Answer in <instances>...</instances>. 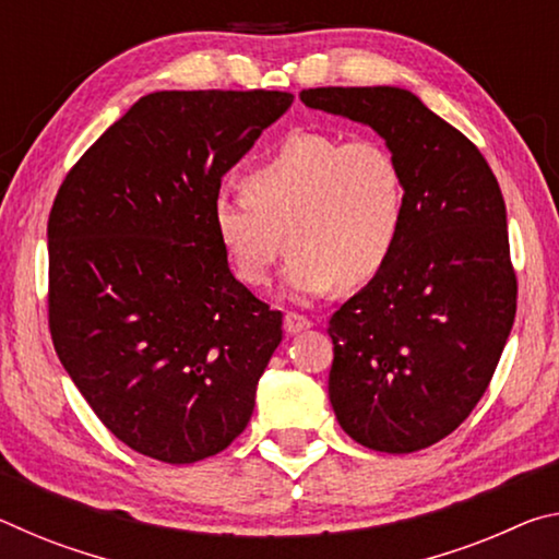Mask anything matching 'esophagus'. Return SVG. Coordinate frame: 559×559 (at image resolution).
<instances>
[{
	"label": "esophagus",
	"instance_id": "34e87169",
	"mask_svg": "<svg viewBox=\"0 0 559 559\" xmlns=\"http://www.w3.org/2000/svg\"><path fill=\"white\" fill-rule=\"evenodd\" d=\"M310 325H313V323H310V320L306 316H300V313H286V318H283V328H286L288 335L302 333V330H308Z\"/></svg>",
	"mask_w": 559,
	"mask_h": 559
}]
</instances>
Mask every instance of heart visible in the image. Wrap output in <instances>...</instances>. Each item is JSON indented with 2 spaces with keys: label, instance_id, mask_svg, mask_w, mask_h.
Listing matches in <instances>:
<instances>
[{
  "label": "heart",
  "instance_id": "obj_1",
  "mask_svg": "<svg viewBox=\"0 0 559 559\" xmlns=\"http://www.w3.org/2000/svg\"><path fill=\"white\" fill-rule=\"evenodd\" d=\"M404 222L406 177L392 150L318 130L290 132L249 167L243 194L222 189L212 202V229L234 276L266 286L288 246L286 281L298 296L372 283L390 266Z\"/></svg>",
  "mask_w": 559,
  "mask_h": 559
}]
</instances>
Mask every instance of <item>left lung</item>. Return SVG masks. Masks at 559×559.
I'll return each instance as SVG.
<instances>
[{"instance_id": "left-lung-1", "label": "left lung", "mask_w": 559, "mask_h": 559, "mask_svg": "<svg viewBox=\"0 0 559 559\" xmlns=\"http://www.w3.org/2000/svg\"><path fill=\"white\" fill-rule=\"evenodd\" d=\"M300 100L380 132L406 177L390 266L330 316V404L367 449H427L484 396L515 320L498 179L461 130L404 88H308Z\"/></svg>"}]
</instances>
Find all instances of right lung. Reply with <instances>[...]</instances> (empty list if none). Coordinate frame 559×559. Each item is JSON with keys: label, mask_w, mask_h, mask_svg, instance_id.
Masks as SVG:
<instances>
[{"label": "right lung", "mask_w": 559, "mask_h": 559, "mask_svg": "<svg viewBox=\"0 0 559 559\" xmlns=\"http://www.w3.org/2000/svg\"><path fill=\"white\" fill-rule=\"evenodd\" d=\"M290 103L286 91L150 93L56 194V355L112 437L143 456L210 459L251 419L283 316L231 276L212 202Z\"/></svg>", "instance_id": "add662e5"}]
</instances>
